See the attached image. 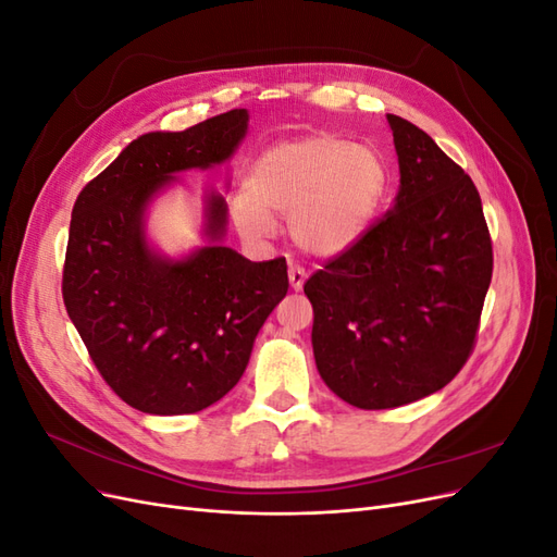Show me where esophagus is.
<instances>
[{"mask_svg":"<svg viewBox=\"0 0 557 557\" xmlns=\"http://www.w3.org/2000/svg\"><path fill=\"white\" fill-rule=\"evenodd\" d=\"M288 278H290L293 290H301V285H305V281H307V272H305V267H299V264H290V269H288Z\"/></svg>","mask_w":557,"mask_h":557,"instance_id":"1","label":"esophagus"}]
</instances>
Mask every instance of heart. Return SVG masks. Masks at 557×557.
Here are the masks:
<instances>
[{
	"instance_id": "heart-1",
	"label": "heart",
	"mask_w": 557,
	"mask_h": 557,
	"mask_svg": "<svg viewBox=\"0 0 557 557\" xmlns=\"http://www.w3.org/2000/svg\"><path fill=\"white\" fill-rule=\"evenodd\" d=\"M385 166L372 150L315 134L285 141L258 160L250 185L234 195L232 218L248 239L274 237V213L290 215L295 244L311 256L346 250L372 221Z\"/></svg>"
}]
</instances>
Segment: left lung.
<instances>
[{"mask_svg":"<svg viewBox=\"0 0 557 557\" xmlns=\"http://www.w3.org/2000/svg\"><path fill=\"white\" fill-rule=\"evenodd\" d=\"M387 123L395 207L305 283L318 372L358 409H395L458 376L493 278L474 181L413 123L393 113Z\"/></svg>","mask_w":557,"mask_h":557,"instance_id":"obj_1","label":"left lung"}]
</instances>
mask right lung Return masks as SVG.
I'll return each instance as SVG.
<instances>
[{
	"instance_id": "obj_1",
	"label": "right lung",
	"mask_w": 557,
	"mask_h": 557,
	"mask_svg": "<svg viewBox=\"0 0 557 557\" xmlns=\"http://www.w3.org/2000/svg\"><path fill=\"white\" fill-rule=\"evenodd\" d=\"M246 123V109H232L183 132H148L76 197L62 299L97 372L132 409L181 416L225 397L288 293L285 258L250 262L211 244L172 262L144 237L150 197L176 172L227 160ZM225 223V199L209 195L213 242Z\"/></svg>"
}]
</instances>
